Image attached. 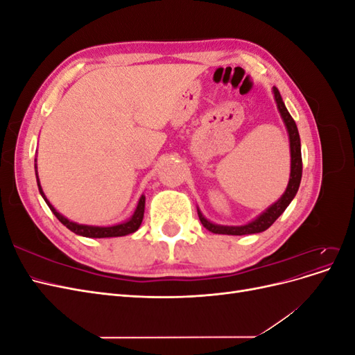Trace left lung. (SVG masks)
<instances>
[{"label": "left lung", "mask_w": 355, "mask_h": 355, "mask_svg": "<svg viewBox=\"0 0 355 355\" xmlns=\"http://www.w3.org/2000/svg\"><path fill=\"white\" fill-rule=\"evenodd\" d=\"M274 93V99L277 103V108L280 111V115L283 118V123L287 128L288 133V142H290V178H288V184L284 191V194L278 198L274 204H271L265 211H262L259 216L256 219L250 220L245 225H240V227H230V225H218L213 223L209 219L204 218V214L201 210L197 207L198 211V218L202 223V227L209 230L213 234H225V235H247V234H257V232H263L271 225L280 218V214L287 209V206L292 200L295 198L296 192L300 185V179H302V154H300V137L296 123L292 118V115L288 114L286 105L282 99V94L278 92L277 87H272Z\"/></svg>", "instance_id": "8db88e82"}]
</instances>
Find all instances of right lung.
Listing matches in <instances>:
<instances>
[{
  "mask_svg": "<svg viewBox=\"0 0 355 355\" xmlns=\"http://www.w3.org/2000/svg\"><path fill=\"white\" fill-rule=\"evenodd\" d=\"M35 176H37V184H38V189L41 197L44 198V201L47 202V206L50 207V210L53 211V214L65 225L68 230H71L72 232H75L77 235H83V237H89V239H110V237H123V235H128L133 234L141 227V223L144 220V211H145V196H141L137 201V206L135 213L132 214L130 219H127L121 223L116 225H111V227H96V225H83V223H77L72 222L68 218L60 214L55 207L51 206V202L47 200L44 191L41 188L40 179H38V171H37V158H35Z\"/></svg>",
  "mask_w": 355,
  "mask_h": 355,
  "instance_id": "1",
  "label": "right lung"
}]
</instances>
